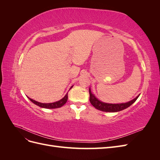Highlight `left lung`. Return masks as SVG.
<instances>
[{
    "label": "left lung",
    "mask_w": 160,
    "mask_h": 160,
    "mask_svg": "<svg viewBox=\"0 0 160 160\" xmlns=\"http://www.w3.org/2000/svg\"><path fill=\"white\" fill-rule=\"evenodd\" d=\"M89 100L91 105L95 108L97 109L105 111V112H118V111H120L122 110H123L129 108L130 105H132L135 101L137 100L139 95L136 97L133 100L129 101L128 103H120V104H111V103H103L102 101H101L97 99L95 95L92 94L91 89L89 88Z\"/></svg>",
    "instance_id": "8db88e82"
}]
</instances>
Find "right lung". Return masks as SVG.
Instances as JSON below:
<instances>
[{
	"mask_svg": "<svg viewBox=\"0 0 160 160\" xmlns=\"http://www.w3.org/2000/svg\"><path fill=\"white\" fill-rule=\"evenodd\" d=\"M72 87L71 88H72ZM28 99H29L33 103H35V105L39 106V107H41V108H46V109H55V108H59L62 107V105H64L66 103L67 99H68V93H67L64 98L61 99V100L57 101V102L51 103H42L38 102V101L33 100V99H32L29 98H28Z\"/></svg>",
	"mask_w": 160,
	"mask_h": 160,
	"instance_id": "add662e5",
	"label": "right lung"
}]
</instances>
